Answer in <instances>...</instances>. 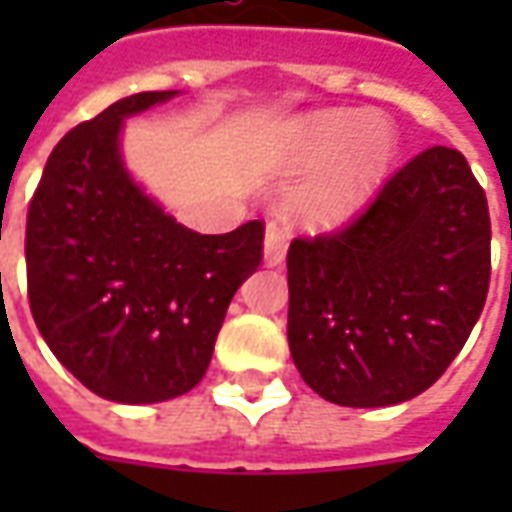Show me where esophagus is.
Here are the masks:
<instances>
[{
    "instance_id": "1",
    "label": "esophagus",
    "mask_w": 512,
    "mask_h": 512,
    "mask_svg": "<svg viewBox=\"0 0 512 512\" xmlns=\"http://www.w3.org/2000/svg\"><path fill=\"white\" fill-rule=\"evenodd\" d=\"M288 255V233L279 222H268L266 241H263V260L268 268H277L285 263Z\"/></svg>"
}]
</instances>
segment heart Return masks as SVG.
<instances>
[{
  "instance_id": "b5f03b06",
  "label": "heart",
  "mask_w": 512,
  "mask_h": 512,
  "mask_svg": "<svg viewBox=\"0 0 512 512\" xmlns=\"http://www.w3.org/2000/svg\"><path fill=\"white\" fill-rule=\"evenodd\" d=\"M285 147L293 169L319 167L290 197V222L312 233H332L376 202L395 167L400 139L386 117L318 112L288 128Z\"/></svg>"
}]
</instances>
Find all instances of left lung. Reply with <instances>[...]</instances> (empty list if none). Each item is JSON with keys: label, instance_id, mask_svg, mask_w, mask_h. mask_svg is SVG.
Listing matches in <instances>:
<instances>
[{"label": "left lung", "instance_id": "obj_1", "mask_svg": "<svg viewBox=\"0 0 512 512\" xmlns=\"http://www.w3.org/2000/svg\"><path fill=\"white\" fill-rule=\"evenodd\" d=\"M491 219L452 147H428L351 227L288 249L293 365L323 400L384 408L425 392L480 318Z\"/></svg>", "mask_w": 512, "mask_h": 512}]
</instances>
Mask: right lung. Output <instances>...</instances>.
Instances as JSON below:
<instances>
[{"mask_svg": "<svg viewBox=\"0 0 512 512\" xmlns=\"http://www.w3.org/2000/svg\"><path fill=\"white\" fill-rule=\"evenodd\" d=\"M175 95H128L62 136L27 216L38 332L90 392L128 406L200 384L235 290L263 260V224L194 233L126 167L128 117Z\"/></svg>", "mask_w": 512, "mask_h": 512, "instance_id": "right-lung-1", "label": "right lung"}]
</instances>
